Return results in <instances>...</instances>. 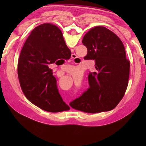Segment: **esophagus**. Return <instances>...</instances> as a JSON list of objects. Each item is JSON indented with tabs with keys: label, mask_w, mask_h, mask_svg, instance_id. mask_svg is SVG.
Segmentation results:
<instances>
[{
	"label": "esophagus",
	"mask_w": 146,
	"mask_h": 146,
	"mask_svg": "<svg viewBox=\"0 0 146 146\" xmlns=\"http://www.w3.org/2000/svg\"><path fill=\"white\" fill-rule=\"evenodd\" d=\"M76 58V55H75V54H73L72 55V59L73 60L74 58Z\"/></svg>",
	"instance_id": "esophagus-1"
}]
</instances>
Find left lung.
I'll return each mask as SVG.
<instances>
[{
  "label": "left lung",
  "instance_id": "8db88e82",
  "mask_svg": "<svg viewBox=\"0 0 146 146\" xmlns=\"http://www.w3.org/2000/svg\"><path fill=\"white\" fill-rule=\"evenodd\" d=\"M88 49L86 60H94L97 71L88 75L89 88L71 102L73 108L89 113L114 109L128 85L130 62L122 42L105 27L91 29L82 39Z\"/></svg>",
  "mask_w": 146,
  "mask_h": 146
}]
</instances>
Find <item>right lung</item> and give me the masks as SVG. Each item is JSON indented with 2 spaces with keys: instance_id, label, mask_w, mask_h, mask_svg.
Returning <instances> with one entry per match:
<instances>
[{
  "instance_id": "right-lung-1",
  "label": "right lung",
  "mask_w": 146,
  "mask_h": 146,
  "mask_svg": "<svg viewBox=\"0 0 146 146\" xmlns=\"http://www.w3.org/2000/svg\"><path fill=\"white\" fill-rule=\"evenodd\" d=\"M70 55V49L58 27L45 23L31 31L18 62L20 84L24 95L31 103L48 112L70 110L58 92L56 80L49 68L59 59L63 60Z\"/></svg>"
}]
</instances>
